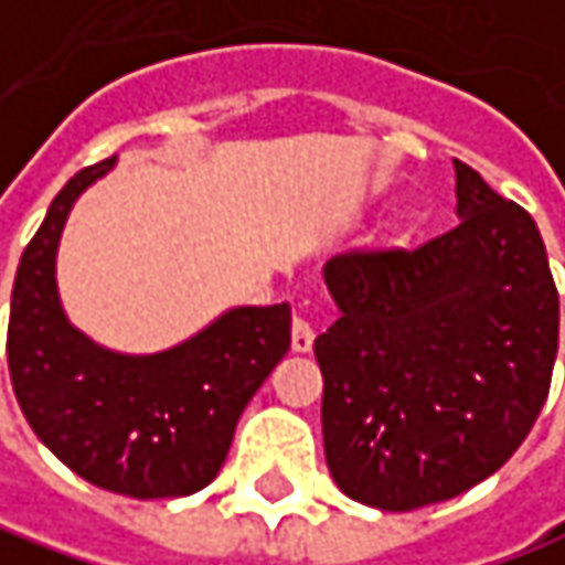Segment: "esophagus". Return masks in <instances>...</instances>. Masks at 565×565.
<instances>
[{
	"instance_id": "1",
	"label": "esophagus",
	"mask_w": 565,
	"mask_h": 565,
	"mask_svg": "<svg viewBox=\"0 0 565 565\" xmlns=\"http://www.w3.org/2000/svg\"><path fill=\"white\" fill-rule=\"evenodd\" d=\"M312 338H316L312 326H309L303 316H297V319H294V331H290V348H294L297 354H307V351H312Z\"/></svg>"
}]
</instances>
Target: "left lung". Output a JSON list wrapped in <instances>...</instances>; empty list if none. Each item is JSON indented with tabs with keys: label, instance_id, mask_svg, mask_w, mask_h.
<instances>
[{
	"label": "left lung",
	"instance_id": "obj_1",
	"mask_svg": "<svg viewBox=\"0 0 565 565\" xmlns=\"http://www.w3.org/2000/svg\"><path fill=\"white\" fill-rule=\"evenodd\" d=\"M458 227L322 268L341 316L316 338L326 461L382 512L500 471L551 392L559 297L534 217L455 160Z\"/></svg>",
	"mask_w": 565,
	"mask_h": 565
}]
</instances>
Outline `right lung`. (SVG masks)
Returning a JSON list of instances; mask_svg holds the SVG:
<instances>
[{
    "label": "right lung",
    "mask_w": 565,
    "mask_h": 565,
    "mask_svg": "<svg viewBox=\"0 0 565 565\" xmlns=\"http://www.w3.org/2000/svg\"><path fill=\"white\" fill-rule=\"evenodd\" d=\"M116 158L75 173L28 243L12 287L9 373L40 443L78 478L122 497H189L217 478L243 407L290 348V307H236L158 354H119L60 303L68 211Z\"/></svg>",
    "instance_id": "right-lung-1"
}]
</instances>
